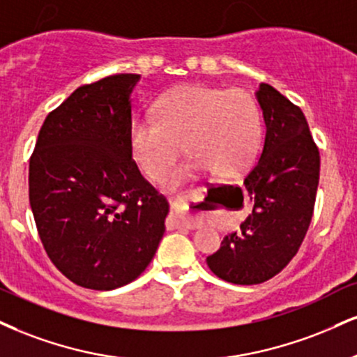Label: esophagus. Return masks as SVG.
Instances as JSON below:
<instances>
[{
	"mask_svg": "<svg viewBox=\"0 0 357 357\" xmlns=\"http://www.w3.org/2000/svg\"><path fill=\"white\" fill-rule=\"evenodd\" d=\"M171 218H169V226L173 227H188V229H195L199 227V222L195 220H188L184 218V199L181 196H178L176 199L171 201Z\"/></svg>",
	"mask_w": 357,
	"mask_h": 357,
	"instance_id": "esophagus-1",
	"label": "esophagus"
}]
</instances>
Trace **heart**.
Instances as JSON below:
<instances>
[{
    "label": "heart",
    "mask_w": 357,
    "mask_h": 357,
    "mask_svg": "<svg viewBox=\"0 0 357 357\" xmlns=\"http://www.w3.org/2000/svg\"><path fill=\"white\" fill-rule=\"evenodd\" d=\"M259 113L243 89L190 84L165 94L153 118L131 123V153L153 181L165 179L181 153L191 156L171 176L167 186L214 169L229 176L248 167L259 141Z\"/></svg>",
    "instance_id": "heart-1"
}]
</instances>
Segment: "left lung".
Returning a JSON list of instances; mask_svg holds the SVG:
<instances>
[{
  "instance_id": "1",
  "label": "left lung",
  "mask_w": 357,
  "mask_h": 357,
  "mask_svg": "<svg viewBox=\"0 0 357 357\" xmlns=\"http://www.w3.org/2000/svg\"><path fill=\"white\" fill-rule=\"evenodd\" d=\"M266 137L259 160L244 178L252 211L206 257L218 278L233 284H259L289 264L301 248L314 211L319 149L306 116L273 86L256 93Z\"/></svg>"
}]
</instances>
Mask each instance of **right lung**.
<instances>
[{
  "label": "right lung",
  "mask_w": 357,
  "mask_h": 357,
  "mask_svg": "<svg viewBox=\"0 0 357 357\" xmlns=\"http://www.w3.org/2000/svg\"><path fill=\"white\" fill-rule=\"evenodd\" d=\"M137 81L114 75L79 86L46 116L29 158V204L46 255L88 289L135 281L165 234L169 204L131 153Z\"/></svg>",
  "instance_id": "right-lung-1"
}]
</instances>
